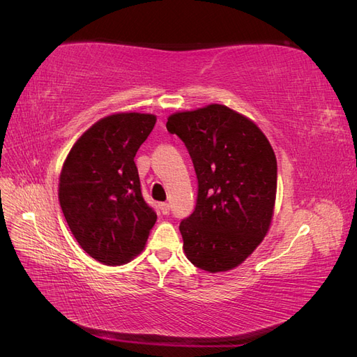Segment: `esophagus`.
Masks as SVG:
<instances>
[{
    "label": "esophagus",
    "instance_id": "34e87169",
    "mask_svg": "<svg viewBox=\"0 0 357 357\" xmlns=\"http://www.w3.org/2000/svg\"><path fill=\"white\" fill-rule=\"evenodd\" d=\"M159 208H160L162 214H168L169 213V204L168 202H162V204H159Z\"/></svg>",
    "mask_w": 357,
    "mask_h": 357
}]
</instances>
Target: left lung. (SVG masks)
<instances>
[{"label": "left lung", "mask_w": 357, "mask_h": 357, "mask_svg": "<svg viewBox=\"0 0 357 357\" xmlns=\"http://www.w3.org/2000/svg\"><path fill=\"white\" fill-rule=\"evenodd\" d=\"M167 129L185 143L198 180L195 210L178 226L188 259L208 273L238 266L271 225V144L252 121L220 104L172 114Z\"/></svg>", "instance_id": "1"}]
</instances>
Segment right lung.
Here are the masks:
<instances>
[{"label":"right lung","instance_id":"add662e5","mask_svg":"<svg viewBox=\"0 0 357 357\" xmlns=\"http://www.w3.org/2000/svg\"><path fill=\"white\" fill-rule=\"evenodd\" d=\"M156 123L153 114L119 113L92 125L73 146L59 178V204L83 250L122 265L144 248L156 223L134 162Z\"/></svg>","mask_w":357,"mask_h":357}]
</instances>
